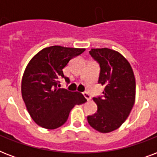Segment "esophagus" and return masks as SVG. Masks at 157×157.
Segmentation results:
<instances>
[{
    "mask_svg": "<svg viewBox=\"0 0 157 157\" xmlns=\"http://www.w3.org/2000/svg\"><path fill=\"white\" fill-rule=\"evenodd\" d=\"M83 95H84V97H85V98H86V100H87V101H90L91 99L90 94H89L88 92H84Z\"/></svg>",
    "mask_w": 157,
    "mask_h": 157,
    "instance_id": "esophagus-1",
    "label": "esophagus"
}]
</instances>
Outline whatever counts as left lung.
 <instances>
[{
	"instance_id": "8db88e82",
	"label": "left lung",
	"mask_w": 157,
	"mask_h": 157,
	"mask_svg": "<svg viewBox=\"0 0 157 157\" xmlns=\"http://www.w3.org/2000/svg\"><path fill=\"white\" fill-rule=\"evenodd\" d=\"M91 57L100 67L98 84L104 86L103 95L93 98L97 112L88 116L92 128L101 133L118 129L129 117L135 101V78L126 59L117 51L91 49Z\"/></svg>"
}]
</instances>
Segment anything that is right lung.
Here are the masks:
<instances>
[{
	"mask_svg": "<svg viewBox=\"0 0 157 157\" xmlns=\"http://www.w3.org/2000/svg\"><path fill=\"white\" fill-rule=\"evenodd\" d=\"M85 49L54 45L37 53L26 67L22 79V97L31 117L40 126L49 129L59 128L67 121L75 105L86 103L78 92L59 89L63 69L71 59Z\"/></svg>",
	"mask_w": 157,
	"mask_h": 157,
	"instance_id": "right-lung-1",
	"label": "right lung"
}]
</instances>
